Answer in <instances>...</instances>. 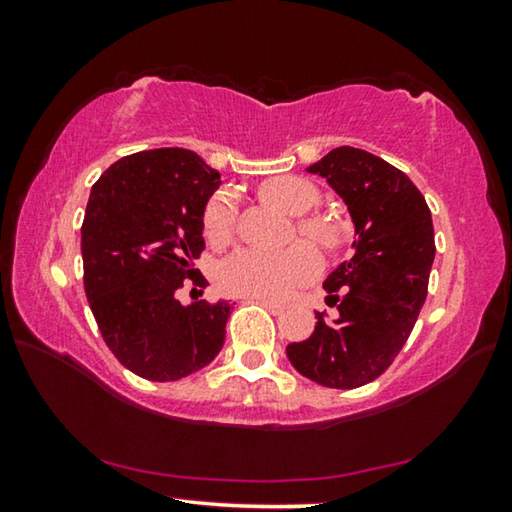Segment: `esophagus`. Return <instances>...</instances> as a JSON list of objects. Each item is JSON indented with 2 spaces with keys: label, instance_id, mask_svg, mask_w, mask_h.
Wrapping results in <instances>:
<instances>
[{
  "label": "esophagus",
  "instance_id": "1",
  "mask_svg": "<svg viewBox=\"0 0 512 512\" xmlns=\"http://www.w3.org/2000/svg\"><path fill=\"white\" fill-rule=\"evenodd\" d=\"M250 302H259V305L266 307L271 314H280V311H284V305L282 302H275V300H268V298H248Z\"/></svg>",
  "mask_w": 512,
  "mask_h": 512
}]
</instances>
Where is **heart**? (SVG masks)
<instances>
[{
	"mask_svg": "<svg viewBox=\"0 0 512 512\" xmlns=\"http://www.w3.org/2000/svg\"><path fill=\"white\" fill-rule=\"evenodd\" d=\"M259 198L266 205L291 216H299L298 232L325 253H339L348 241L345 225L327 212H312L320 203V189L311 180L298 176L271 178L259 185ZM237 210L228 194L210 198L203 212V235L212 246H225L235 237ZM318 255L305 241H298L277 253L241 248L225 257L216 268V284L223 293L244 298L280 300L298 284L311 280L318 273Z\"/></svg>",
	"mask_w": 512,
	"mask_h": 512,
	"instance_id": "obj_1",
	"label": "heart"
}]
</instances>
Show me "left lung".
Returning <instances> with one entry per match:
<instances>
[{
    "label": "left lung",
    "instance_id": "obj_1",
    "mask_svg": "<svg viewBox=\"0 0 512 512\" xmlns=\"http://www.w3.org/2000/svg\"><path fill=\"white\" fill-rule=\"evenodd\" d=\"M309 173L348 203L357 239L323 282L339 316L316 314L314 332L289 343L287 357L302 377L350 391L384 375L409 341L436 255L431 212L404 171L354 146L329 151Z\"/></svg>",
    "mask_w": 512,
    "mask_h": 512
}]
</instances>
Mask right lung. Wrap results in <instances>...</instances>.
<instances>
[{
  "label": "right lung",
  "instance_id": "add662e5",
  "mask_svg": "<svg viewBox=\"0 0 512 512\" xmlns=\"http://www.w3.org/2000/svg\"><path fill=\"white\" fill-rule=\"evenodd\" d=\"M219 171L187 149L140 151L103 171L81 225L83 287L103 341L121 366L149 381L205 368L225 341L228 302L180 305L203 287V210Z\"/></svg>",
  "mask_w": 512,
  "mask_h": 512
}]
</instances>
